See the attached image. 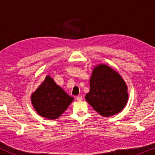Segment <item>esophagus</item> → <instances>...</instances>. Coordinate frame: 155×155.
<instances>
[{
  "label": "esophagus",
  "mask_w": 155,
  "mask_h": 155,
  "mask_svg": "<svg viewBox=\"0 0 155 155\" xmlns=\"http://www.w3.org/2000/svg\"><path fill=\"white\" fill-rule=\"evenodd\" d=\"M76 99V101H82L83 97H82V96H77Z\"/></svg>",
  "instance_id": "1"
}]
</instances>
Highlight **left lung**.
<instances>
[{
  "label": "left lung",
  "mask_w": 155,
  "mask_h": 155,
  "mask_svg": "<svg viewBox=\"0 0 155 155\" xmlns=\"http://www.w3.org/2000/svg\"><path fill=\"white\" fill-rule=\"evenodd\" d=\"M90 85L85 99L103 117L113 116L124 108L128 99L127 87L111 67L100 64L94 68Z\"/></svg>",
  "instance_id": "1"
}]
</instances>
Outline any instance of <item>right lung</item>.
Returning a JSON list of instances; mask_svg holds the SVG:
<instances>
[{"mask_svg":"<svg viewBox=\"0 0 155 155\" xmlns=\"http://www.w3.org/2000/svg\"><path fill=\"white\" fill-rule=\"evenodd\" d=\"M74 101L58 86L50 76L45 79L31 95L33 107L40 116L49 120H56Z\"/></svg>","mask_w":155,"mask_h":155,"instance_id":"right-lung-1","label":"right lung"}]
</instances>
